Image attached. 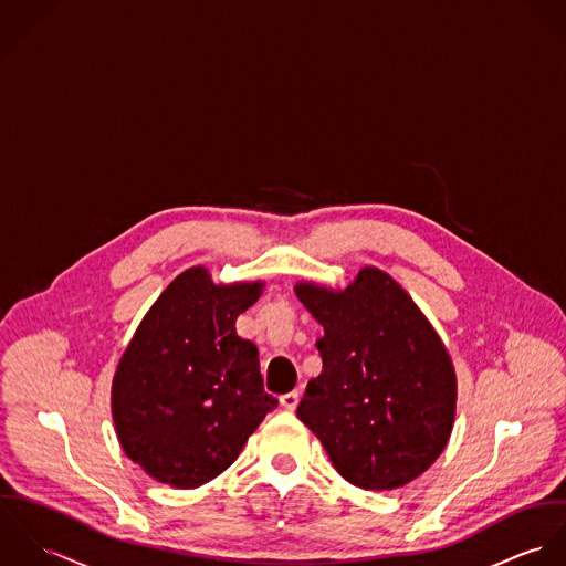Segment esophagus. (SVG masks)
I'll return each instance as SVG.
<instances>
[{
	"label": "esophagus",
	"instance_id": "obj_1",
	"mask_svg": "<svg viewBox=\"0 0 566 566\" xmlns=\"http://www.w3.org/2000/svg\"><path fill=\"white\" fill-rule=\"evenodd\" d=\"M280 405H282V409H286V411H295L297 405H300V394H297V391L284 394V396L280 398Z\"/></svg>",
	"mask_w": 566,
	"mask_h": 566
}]
</instances>
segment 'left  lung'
Segmentation results:
<instances>
[{
    "mask_svg": "<svg viewBox=\"0 0 566 566\" xmlns=\"http://www.w3.org/2000/svg\"><path fill=\"white\" fill-rule=\"evenodd\" d=\"M295 293L324 326V369L297 418L352 485L394 490L413 481L451 438L457 378L444 343L376 266L360 269L343 291L300 282Z\"/></svg>",
    "mask_w": 566,
    "mask_h": 566,
    "instance_id": "left-lung-1",
    "label": "left lung"
}]
</instances>
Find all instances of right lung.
Listing matches in <instances>:
<instances>
[{
    "label": "right lung",
    "instance_id": "1",
    "mask_svg": "<svg viewBox=\"0 0 566 566\" xmlns=\"http://www.w3.org/2000/svg\"><path fill=\"white\" fill-rule=\"evenodd\" d=\"M262 282L214 284L192 266L157 297L112 387L119 447L159 483L190 490L227 470L277 400L264 394L258 347L235 319Z\"/></svg>",
    "mask_w": 566,
    "mask_h": 566
}]
</instances>
